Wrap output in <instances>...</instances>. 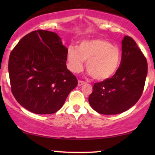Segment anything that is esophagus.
<instances>
[{"instance_id":"obj_1","label":"esophagus","mask_w":155,"mask_h":155,"mask_svg":"<svg viewBox=\"0 0 155 155\" xmlns=\"http://www.w3.org/2000/svg\"><path fill=\"white\" fill-rule=\"evenodd\" d=\"M85 83H86L85 81H81V80H79V81H78V85H79V86H81V85L84 84Z\"/></svg>"}]
</instances>
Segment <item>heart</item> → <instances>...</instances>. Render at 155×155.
<instances>
[{
    "instance_id": "heart-1",
    "label": "heart",
    "mask_w": 155,
    "mask_h": 155,
    "mask_svg": "<svg viewBox=\"0 0 155 155\" xmlns=\"http://www.w3.org/2000/svg\"><path fill=\"white\" fill-rule=\"evenodd\" d=\"M68 67L73 73L87 69L95 79L104 81L116 74L122 61V51L106 39L97 38L80 42L77 48L70 45L67 50Z\"/></svg>"
}]
</instances>
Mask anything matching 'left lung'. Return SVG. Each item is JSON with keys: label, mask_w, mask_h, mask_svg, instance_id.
I'll return each instance as SVG.
<instances>
[{"label": "left lung", "mask_w": 155, "mask_h": 155, "mask_svg": "<svg viewBox=\"0 0 155 155\" xmlns=\"http://www.w3.org/2000/svg\"><path fill=\"white\" fill-rule=\"evenodd\" d=\"M122 61L116 74L95 83L89 96L91 107L101 114H120L134 106L144 88L148 65L146 58L131 37L122 41Z\"/></svg>", "instance_id": "left-lung-1"}]
</instances>
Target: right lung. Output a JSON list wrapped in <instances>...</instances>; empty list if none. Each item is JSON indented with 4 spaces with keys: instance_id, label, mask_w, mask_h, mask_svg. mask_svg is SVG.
Here are the masks:
<instances>
[{
    "instance_id": "obj_1",
    "label": "right lung",
    "mask_w": 155,
    "mask_h": 155,
    "mask_svg": "<svg viewBox=\"0 0 155 155\" xmlns=\"http://www.w3.org/2000/svg\"><path fill=\"white\" fill-rule=\"evenodd\" d=\"M68 49L56 33L37 30L25 35L11 51V90L21 106L38 114H50L63 106L77 86L66 67Z\"/></svg>"
}]
</instances>
